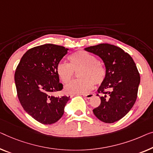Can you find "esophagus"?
Instances as JSON below:
<instances>
[{
	"label": "esophagus",
	"mask_w": 153,
	"mask_h": 153,
	"mask_svg": "<svg viewBox=\"0 0 153 153\" xmlns=\"http://www.w3.org/2000/svg\"><path fill=\"white\" fill-rule=\"evenodd\" d=\"M82 95L86 99H90L94 96V94H93V93H88V94H82Z\"/></svg>",
	"instance_id": "1"
}]
</instances>
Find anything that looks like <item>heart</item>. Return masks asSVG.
Wrapping results in <instances>:
<instances>
[{
    "label": "heart",
    "mask_w": 153,
    "mask_h": 153,
    "mask_svg": "<svg viewBox=\"0 0 153 153\" xmlns=\"http://www.w3.org/2000/svg\"><path fill=\"white\" fill-rule=\"evenodd\" d=\"M70 64L60 62L58 64L56 71L63 83L68 84L71 80L74 71L81 69L80 79L74 80L68 84L66 91L69 93L84 94L93 88L94 83L100 84L106 76L105 68L97 61L94 55L85 51H78L69 56Z\"/></svg>",
    "instance_id": "b5f03b06"
}]
</instances>
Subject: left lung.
<instances>
[{
    "label": "left lung",
    "mask_w": 153,
    "mask_h": 153,
    "mask_svg": "<svg viewBox=\"0 0 153 153\" xmlns=\"http://www.w3.org/2000/svg\"><path fill=\"white\" fill-rule=\"evenodd\" d=\"M84 50L98 56L106 67L105 78L97 90L103 95L101 103L93 113L103 122H117L129 112L137 97L140 76L135 63L128 53L113 45L100 44Z\"/></svg>",
    "instance_id": "8db88e82"
}]
</instances>
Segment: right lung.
Segmentation results:
<instances>
[{
	"instance_id": "add662e5",
	"label": "right lung",
	"mask_w": 153,
	"mask_h": 153,
	"mask_svg": "<svg viewBox=\"0 0 153 153\" xmlns=\"http://www.w3.org/2000/svg\"><path fill=\"white\" fill-rule=\"evenodd\" d=\"M69 49L45 44L29 49L15 71L18 100L24 110L43 124L58 122L69 97H54L51 93L63 88L56 71L58 64Z\"/></svg>"
}]
</instances>
